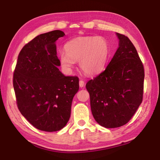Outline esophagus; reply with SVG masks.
Returning a JSON list of instances; mask_svg holds the SVG:
<instances>
[{
	"instance_id": "34e87169",
	"label": "esophagus",
	"mask_w": 160,
	"mask_h": 160,
	"mask_svg": "<svg viewBox=\"0 0 160 160\" xmlns=\"http://www.w3.org/2000/svg\"><path fill=\"white\" fill-rule=\"evenodd\" d=\"M79 85L80 88H83L84 85H85V82L82 80H80V82H79Z\"/></svg>"
}]
</instances>
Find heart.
Masks as SVG:
<instances>
[{"label":"heart","mask_w":160,"mask_h":160,"mask_svg":"<svg viewBox=\"0 0 160 160\" xmlns=\"http://www.w3.org/2000/svg\"><path fill=\"white\" fill-rule=\"evenodd\" d=\"M65 51L59 52L61 66L70 72L75 62L78 61L85 74L92 75L104 69L109 58L110 48L103 37H82L72 39L65 45Z\"/></svg>","instance_id":"obj_1"}]
</instances>
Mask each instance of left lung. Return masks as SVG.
I'll return each instance as SVG.
<instances>
[{"instance_id": "left-lung-1", "label": "left lung", "mask_w": 160, "mask_h": 160, "mask_svg": "<svg viewBox=\"0 0 160 160\" xmlns=\"http://www.w3.org/2000/svg\"><path fill=\"white\" fill-rule=\"evenodd\" d=\"M118 48L104 71L89 80L91 111L100 126L118 128L131 120L142 101L144 67L132 43L116 33Z\"/></svg>"}]
</instances>
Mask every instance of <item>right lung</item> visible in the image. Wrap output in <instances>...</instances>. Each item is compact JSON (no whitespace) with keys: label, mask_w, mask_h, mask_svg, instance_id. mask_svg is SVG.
Masks as SVG:
<instances>
[{"label":"right lung","mask_w":160,"mask_h":160,"mask_svg":"<svg viewBox=\"0 0 160 160\" xmlns=\"http://www.w3.org/2000/svg\"><path fill=\"white\" fill-rule=\"evenodd\" d=\"M64 35L54 30L34 38L20 51L13 74L18 109L43 131H58L66 125L79 90V78L65 76L58 68L55 43Z\"/></svg>","instance_id":"right-lung-1"}]
</instances>
